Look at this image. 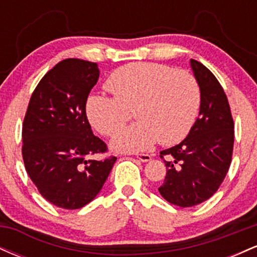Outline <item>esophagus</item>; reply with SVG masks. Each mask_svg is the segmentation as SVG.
<instances>
[{
  "instance_id": "1",
  "label": "esophagus",
  "mask_w": 257,
  "mask_h": 257,
  "mask_svg": "<svg viewBox=\"0 0 257 257\" xmlns=\"http://www.w3.org/2000/svg\"><path fill=\"white\" fill-rule=\"evenodd\" d=\"M137 158L141 162H150L152 157L150 155H145V153H140V155H137Z\"/></svg>"
}]
</instances>
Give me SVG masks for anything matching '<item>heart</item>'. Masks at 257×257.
Returning <instances> with one entry per match:
<instances>
[{"instance_id":"heart-1","label":"heart","mask_w":257,"mask_h":257,"mask_svg":"<svg viewBox=\"0 0 257 257\" xmlns=\"http://www.w3.org/2000/svg\"><path fill=\"white\" fill-rule=\"evenodd\" d=\"M113 95L91 94L85 101L90 125L105 137L114 134L133 108L138 120L120 129L111 141L118 152H139L156 141L174 145L192 128L200 106V89L193 75L166 65L133 63L111 73L105 83Z\"/></svg>"}]
</instances>
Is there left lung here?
<instances>
[{
    "label": "left lung",
    "instance_id": "left-lung-1",
    "mask_svg": "<svg viewBox=\"0 0 257 257\" xmlns=\"http://www.w3.org/2000/svg\"><path fill=\"white\" fill-rule=\"evenodd\" d=\"M191 69L200 89L199 114L179 145L161 151L167 175L159 193L170 204L188 208L205 202L222 184L232 159L234 125L228 100L216 77L199 61Z\"/></svg>",
    "mask_w": 257,
    "mask_h": 257
}]
</instances>
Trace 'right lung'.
<instances>
[{
    "label": "right lung",
    "mask_w": 257,
    "mask_h": 257,
    "mask_svg": "<svg viewBox=\"0 0 257 257\" xmlns=\"http://www.w3.org/2000/svg\"><path fill=\"white\" fill-rule=\"evenodd\" d=\"M96 63L65 59L32 93L23 124V159L38 192L63 209H79L104 186L116 157L90 156L107 147L93 134L85 101L99 78Z\"/></svg>",
    "instance_id": "1"
}]
</instances>
